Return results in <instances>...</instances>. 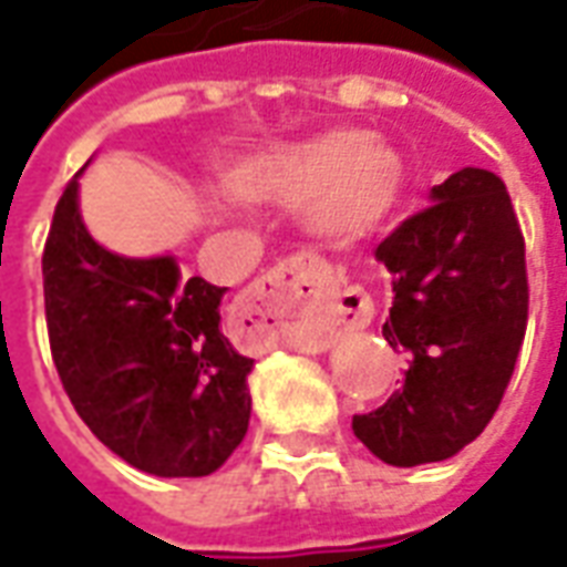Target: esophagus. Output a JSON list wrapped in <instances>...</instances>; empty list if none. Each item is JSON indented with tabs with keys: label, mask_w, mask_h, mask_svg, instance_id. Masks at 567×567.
I'll return each mask as SVG.
<instances>
[{
	"label": "esophagus",
	"mask_w": 567,
	"mask_h": 567,
	"mask_svg": "<svg viewBox=\"0 0 567 567\" xmlns=\"http://www.w3.org/2000/svg\"><path fill=\"white\" fill-rule=\"evenodd\" d=\"M327 268L311 259H287L259 277L235 308L231 329L247 348H271L280 341L284 308L317 302L327 292ZM348 315V311H344ZM344 323H360V315L344 317Z\"/></svg>",
	"instance_id": "obj_1"
}]
</instances>
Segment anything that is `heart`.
<instances>
[{
	"label": "heart",
	"mask_w": 567,
	"mask_h": 567,
	"mask_svg": "<svg viewBox=\"0 0 567 567\" xmlns=\"http://www.w3.org/2000/svg\"><path fill=\"white\" fill-rule=\"evenodd\" d=\"M228 195L244 204L299 207L308 238L344 250L372 238L405 188L403 155L357 127L275 143L250 152L223 176ZM231 216L228 204L216 207Z\"/></svg>",
	"instance_id": "heart-1"
}]
</instances>
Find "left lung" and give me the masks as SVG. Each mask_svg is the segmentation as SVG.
<instances>
[{
	"mask_svg": "<svg viewBox=\"0 0 567 567\" xmlns=\"http://www.w3.org/2000/svg\"><path fill=\"white\" fill-rule=\"evenodd\" d=\"M375 259L393 290L381 336L409 351V369L403 388L351 427L391 467L445 461L492 421L525 339V240L504 179L461 167Z\"/></svg>",
	"mask_w": 567,
	"mask_h": 567,
	"instance_id": "8db88e82",
	"label": "left lung"
}]
</instances>
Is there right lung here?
Instances as JSON below:
<instances>
[{
	"label": "right lung",
	"instance_id": "right-lung-1",
	"mask_svg": "<svg viewBox=\"0 0 567 567\" xmlns=\"http://www.w3.org/2000/svg\"><path fill=\"white\" fill-rule=\"evenodd\" d=\"M84 167L60 195L42 256L63 391L131 467L210 476L247 436L252 409V360L223 332L226 287L186 280L171 252L136 259L97 244L79 207Z\"/></svg>",
	"mask_w": 567,
	"mask_h": 567
}]
</instances>
